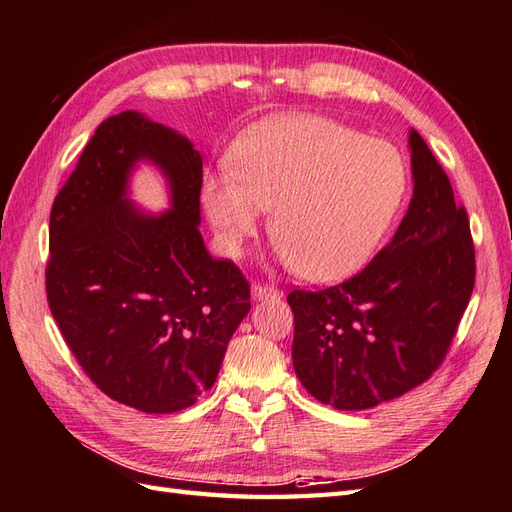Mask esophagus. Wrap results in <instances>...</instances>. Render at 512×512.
<instances>
[{"label": "esophagus", "mask_w": 512, "mask_h": 512, "mask_svg": "<svg viewBox=\"0 0 512 512\" xmlns=\"http://www.w3.org/2000/svg\"><path fill=\"white\" fill-rule=\"evenodd\" d=\"M251 294L255 300H266V298H281V292L277 290V287H270V285H259L255 283L251 287Z\"/></svg>", "instance_id": "esophagus-1"}]
</instances>
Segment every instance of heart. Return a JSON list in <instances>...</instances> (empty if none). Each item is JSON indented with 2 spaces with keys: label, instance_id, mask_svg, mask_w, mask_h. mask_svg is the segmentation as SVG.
<instances>
[{
  "label": "heart",
  "instance_id": "b5f03b06",
  "mask_svg": "<svg viewBox=\"0 0 512 512\" xmlns=\"http://www.w3.org/2000/svg\"><path fill=\"white\" fill-rule=\"evenodd\" d=\"M231 173H209L203 205L229 255L270 231L285 266L316 283L342 281L368 264L400 212L409 168L387 140L365 138L313 114L264 119L235 138Z\"/></svg>",
  "mask_w": 512,
  "mask_h": 512
}]
</instances>
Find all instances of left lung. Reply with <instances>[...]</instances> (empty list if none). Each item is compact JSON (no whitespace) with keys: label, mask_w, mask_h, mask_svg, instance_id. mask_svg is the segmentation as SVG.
<instances>
[{"label":"left lung","mask_w":512,"mask_h":512,"mask_svg":"<svg viewBox=\"0 0 512 512\" xmlns=\"http://www.w3.org/2000/svg\"><path fill=\"white\" fill-rule=\"evenodd\" d=\"M413 196L391 242L342 285L294 290L292 361L322 404L365 411L439 368L474 292L469 220L424 138L409 131Z\"/></svg>","instance_id":"8db88e82"}]
</instances>
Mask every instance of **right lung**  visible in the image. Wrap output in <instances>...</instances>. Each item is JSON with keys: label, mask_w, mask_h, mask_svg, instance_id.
Wrapping results in <instances>:
<instances>
[{"label": "right lung", "mask_w": 512, "mask_h": 512, "mask_svg": "<svg viewBox=\"0 0 512 512\" xmlns=\"http://www.w3.org/2000/svg\"><path fill=\"white\" fill-rule=\"evenodd\" d=\"M140 163L167 181L164 213L128 199ZM201 183L186 136L127 110L97 127L51 207V316L90 381L144 413L199 400L251 311L242 272L205 248Z\"/></svg>", "instance_id": "1"}]
</instances>
